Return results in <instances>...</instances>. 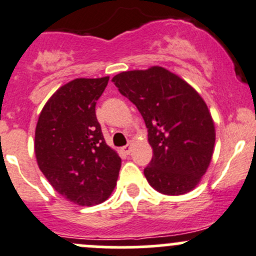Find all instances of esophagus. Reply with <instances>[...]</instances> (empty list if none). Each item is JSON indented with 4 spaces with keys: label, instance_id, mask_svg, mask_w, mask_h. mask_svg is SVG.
<instances>
[{
    "label": "esophagus",
    "instance_id": "34e87169",
    "mask_svg": "<svg viewBox=\"0 0 256 256\" xmlns=\"http://www.w3.org/2000/svg\"><path fill=\"white\" fill-rule=\"evenodd\" d=\"M131 146H132V142H131V141H128V145L124 146V148H121V150H122L124 154H126V155H128V154H130V151H131Z\"/></svg>",
    "mask_w": 256,
    "mask_h": 256
}]
</instances>
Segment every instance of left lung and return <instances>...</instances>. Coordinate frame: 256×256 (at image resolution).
Segmentation results:
<instances>
[{"label":"left lung","mask_w":256,"mask_h":256,"mask_svg":"<svg viewBox=\"0 0 256 256\" xmlns=\"http://www.w3.org/2000/svg\"><path fill=\"white\" fill-rule=\"evenodd\" d=\"M112 82L148 128L154 152L144 170L148 184L165 195L192 190L206 172L215 145L214 121L202 96L160 66L125 71Z\"/></svg>","instance_id":"1"}]
</instances>
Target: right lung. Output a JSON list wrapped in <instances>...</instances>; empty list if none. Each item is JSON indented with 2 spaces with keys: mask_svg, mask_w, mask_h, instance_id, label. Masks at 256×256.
I'll return each mask as SVG.
<instances>
[{
  "mask_svg": "<svg viewBox=\"0 0 256 256\" xmlns=\"http://www.w3.org/2000/svg\"><path fill=\"white\" fill-rule=\"evenodd\" d=\"M108 76L76 78L61 86L40 114L34 154L52 188L81 206L105 202L116 186L121 158L106 145L96 101Z\"/></svg>",
  "mask_w": 256,
  "mask_h": 256,
  "instance_id": "1",
  "label": "right lung"
}]
</instances>
